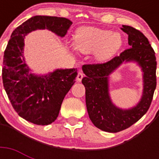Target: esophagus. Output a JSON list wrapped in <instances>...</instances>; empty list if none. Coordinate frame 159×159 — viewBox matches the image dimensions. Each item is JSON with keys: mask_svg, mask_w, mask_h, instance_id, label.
<instances>
[{"mask_svg": "<svg viewBox=\"0 0 159 159\" xmlns=\"http://www.w3.org/2000/svg\"><path fill=\"white\" fill-rule=\"evenodd\" d=\"M83 77H84V74H83L82 72H78V73H77V82H81L82 78H83Z\"/></svg>", "mask_w": 159, "mask_h": 159, "instance_id": "esophagus-1", "label": "esophagus"}]
</instances>
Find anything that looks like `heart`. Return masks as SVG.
<instances>
[{
	"label": "heart",
	"instance_id": "heart-1",
	"mask_svg": "<svg viewBox=\"0 0 159 159\" xmlns=\"http://www.w3.org/2000/svg\"><path fill=\"white\" fill-rule=\"evenodd\" d=\"M122 38L119 33L95 27H82L75 34L73 47L83 53L94 52L98 60L109 59L120 49Z\"/></svg>",
	"mask_w": 159,
	"mask_h": 159
}]
</instances>
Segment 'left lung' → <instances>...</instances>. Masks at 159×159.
<instances>
[{
    "mask_svg": "<svg viewBox=\"0 0 159 159\" xmlns=\"http://www.w3.org/2000/svg\"><path fill=\"white\" fill-rule=\"evenodd\" d=\"M122 30L128 34L130 48L102 63L84 64L86 77L82 84L86 89V105L90 120L96 127L111 133H117L136 123L150 107L157 86L155 52L148 39L140 30L128 25H122ZM136 61L144 72V94L141 102L133 109L123 111L116 108L108 94V76L124 61Z\"/></svg>",
    "mask_w": 159,
    "mask_h": 159,
    "instance_id": "left-lung-1",
    "label": "left lung"
}]
</instances>
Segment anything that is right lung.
<instances>
[{
	"mask_svg": "<svg viewBox=\"0 0 159 159\" xmlns=\"http://www.w3.org/2000/svg\"><path fill=\"white\" fill-rule=\"evenodd\" d=\"M72 24L62 17L34 16L13 31L4 52V88L15 111L31 123L47 125L57 119L65 96L74 84L77 69H60L48 76H34L22 57L24 38L37 29H48L63 37Z\"/></svg>",
	"mask_w": 159,
	"mask_h": 159,
	"instance_id": "1",
	"label": "right lung"
}]
</instances>
